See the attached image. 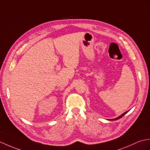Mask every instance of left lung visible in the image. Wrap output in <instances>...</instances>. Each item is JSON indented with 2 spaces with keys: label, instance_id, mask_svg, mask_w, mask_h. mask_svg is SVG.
I'll return each instance as SVG.
<instances>
[{
  "label": "left lung",
  "instance_id": "8db88e82",
  "mask_svg": "<svg viewBox=\"0 0 150 150\" xmlns=\"http://www.w3.org/2000/svg\"><path fill=\"white\" fill-rule=\"evenodd\" d=\"M128 111H129V110H128ZM128 111H126V112H124V113H123V114H122L121 115H119V117H116V118H115V119H107V120H109V121H113V120H114V121H116V120H118L119 119H120V118H121L122 117H123V116H124V115H125L126 114V113H127Z\"/></svg>",
  "mask_w": 150,
  "mask_h": 150
}]
</instances>
